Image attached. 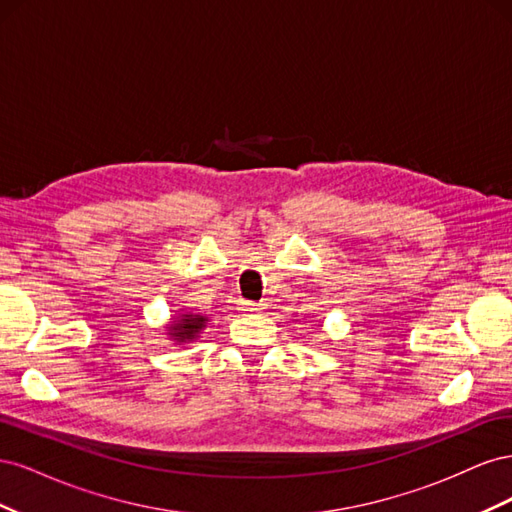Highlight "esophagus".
I'll return each mask as SVG.
<instances>
[{
  "mask_svg": "<svg viewBox=\"0 0 512 512\" xmlns=\"http://www.w3.org/2000/svg\"><path fill=\"white\" fill-rule=\"evenodd\" d=\"M241 309H243V312H250V314H256V312H260V309H265V303L243 301V303H241Z\"/></svg>",
  "mask_w": 512,
  "mask_h": 512,
  "instance_id": "esophagus-1",
  "label": "esophagus"
}]
</instances>
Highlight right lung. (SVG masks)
Masks as SVG:
<instances>
[{
    "mask_svg": "<svg viewBox=\"0 0 512 512\" xmlns=\"http://www.w3.org/2000/svg\"><path fill=\"white\" fill-rule=\"evenodd\" d=\"M209 324L207 314H196V312H177L170 322L166 324V335L170 337V342H175L177 346L183 344H192L203 333V329Z\"/></svg>",
    "mask_w": 512,
    "mask_h": 512,
    "instance_id": "1",
    "label": "right lung"
}]
</instances>
